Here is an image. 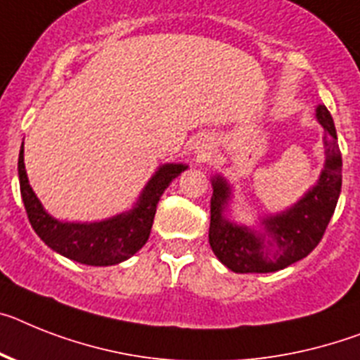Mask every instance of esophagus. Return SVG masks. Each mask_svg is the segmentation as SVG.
Wrapping results in <instances>:
<instances>
[{
  "label": "esophagus",
  "mask_w": 360,
  "mask_h": 360,
  "mask_svg": "<svg viewBox=\"0 0 360 360\" xmlns=\"http://www.w3.org/2000/svg\"><path fill=\"white\" fill-rule=\"evenodd\" d=\"M212 152V143L208 141V139H203V141H199L198 146H195V153H198L199 159H207L208 153Z\"/></svg>",
  "instance_id": "34e87169"
}]
</instances>
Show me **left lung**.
I'll list each match as a JSON object with an SVG mask.
<instances>
[{
    "instance_id": "left-lung-1",
    "label": "left lung",
    "mask_w": 360,
    "mask_h": 360,
    "mask_svg": "<svg viewBox=\"0 0 360 360\" xmlns=\"http://www.w3.org/2000/svg\"><path fill=\"white\" fill-rule=\"evenodd\" d=\"M315 117L324 128L326 159L319 179L289 208L258 216V226L231 219L232 185L223 175H212L208 241L226 269L234 273H274L306 258L324 236L342 188V157L328 108L316 105Z\"/></svg>"
}]
</instances>
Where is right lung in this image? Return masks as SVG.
Wrapping results in <instances>:
<instances>
[{
    "label": "right lung",
    "mask_w": 360,
    "mask_h": 360,
    "mask_svg": "<svg viewBox=\"0 0 360 360\" xmlns=\"http://www.w3.org/2000/svg\"><path fill=\"white\" fill-rule=\"evenodd\" d=\"M183 162H166L148 179L134 207L102 221H60L44 208L32 186L29 185L23 144L18 157L21 199L34 232L45 245L65 258L93 267H108L126 262L143 249L150 238L157 203L172 181L186 170Z\"/></svg>",
    "instance_id": "right-lung-1"
}]
</instances>
